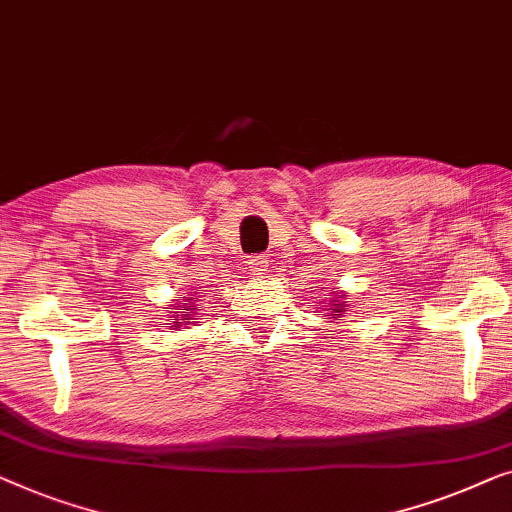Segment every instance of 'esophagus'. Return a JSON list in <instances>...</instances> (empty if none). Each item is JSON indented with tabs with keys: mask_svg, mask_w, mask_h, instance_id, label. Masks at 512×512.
I'll list each match as a JSON object with an SVG mask.
<instances>
[{
	"mask_svg": "<svg viewBox=\"0 0 512 512\" xmlns=\"http://www.w3.org/2000/svg\"><path fill=\"white\" fill-rule=\"evenodd\" d=\"M248 271L253 273V276H262V273L266 271V266H269V257H264V255H253V257H248Z\"/></svg>",
	"mask_w": 512,
	"mask_h": 512,
	"instance_id": "obj_1",
	"label": "esophagus"
}]
</instances>
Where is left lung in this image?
Instances as JSON below:
<instances>
[{"label": "left lung", "instance_id": "obj_1", "mask_svg": "<svg viewBox=\"0 0 512 512\" xmlns=\"http://www.w3.org/2000/svg\"><path fill=\"white\" fill-rule=\"evenodd\" d=\"M336 313H343V308H341V304H336Z\"/></svg>", "mask_w": 512, "mask_h": 512}]
</instances>
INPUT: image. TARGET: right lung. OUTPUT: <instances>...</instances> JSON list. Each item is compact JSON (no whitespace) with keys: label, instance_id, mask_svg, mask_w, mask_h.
Returning a JSON list of instances; mask_svg holds the SVG:
<instances>
[{"label":"right lung","instance_id":"right-lung-1","mask_svg":"<svg viewBox=\"0 0 512 512\" xmlns=\"http://www.w3.org/2000/svg\"><path fill=\"white\" fill-rule=\"evenodd\" d=\"M183 311H185V308H183Z\"/></svg>","mask_w":512,"mask_h":512}]
</instances>
